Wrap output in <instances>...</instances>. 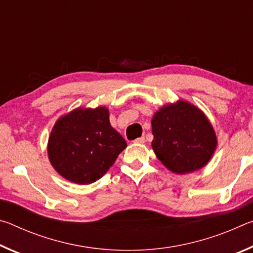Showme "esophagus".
Masks as SVG:
<instances>
[{
	"mask_svg": "<svg viewBox=\"0 0 253 253\" xmlns=\"http://www.w3.org/2000/svg\"><path fill=\"white\" fill-rule=\"evenodd\" d=\"M135 143H137V144H144L145 143V137L143 136V137H139V138L135 139Z\"/></svg>",
	"mask_w": 253,
	"mask_h": 253,
	"instance_id": "34e87169",
	"label": "esophagus"
}]
</instances>
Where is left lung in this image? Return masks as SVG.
<instances>
[{"label": "left lung", "mask_w": 253, "mask_h": 253, "mask_svg": "<svg viewBox=\"0 0 253 253\" xmlns=\"http://www.w3.org/2000/svg\"><path fill=\"white\" fill-rule=\"evenodd\" d=\"M156 156L169 170L192 173L211 160L216 148V136L202 110L190 102L162 107L152 119Z\"/></svg>", "instance_id": "obj_1"}]
</instances>
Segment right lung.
I'll use <instances>...</instances> for the list:
<instances>
[{
	"label": "right lung",
	"instance_id": "add662e5",
	"mask_svg": "<svg viewBox=\"0 0 253 253\" xmlns=\"http://www.w3.org/2000/svg\"><path fill=\"white\" fill-rule=\"evenodd\" d=\"M126 146V140L111 127L106 107L77 108L54 124L48 156L62 177L91 184L104 176Z\"/></svg>",
	"mask_w": 253,
	"mask_h": 253
}]
</instances>
